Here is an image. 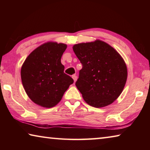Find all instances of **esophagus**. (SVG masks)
Masks as SVG:
<instances>
[{
	"instance_id": "1",
	"label": "esophagus",
	"mask_w": 150,
	"mask_h": 150,
	"mask_svg": "<svg viewBox=\"0 0 150 150\" xmlns=\"http://www.w3.org/2000/svg\"><path fill=\"white\" fill-rule=\"evenodd\" d=\"M72 78L73 79V80H74V82L75 83V82H76V81H77V75H73L72 76Z\"/></svg>"
}]
</instances>
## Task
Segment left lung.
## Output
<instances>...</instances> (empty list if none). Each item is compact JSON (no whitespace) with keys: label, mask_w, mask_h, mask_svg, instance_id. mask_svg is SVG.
<instances>
[{"label":"left lung","mask_w":150,"mask_h":150,"mask_svg":"<svg viewBox=\"0 0 150 150\" xmlns=\"http://www.w3.org/2000/svg\"><path fill=\"white\" fill-rule=\"evenodd\" d=\"M83 65L75 85L88 105L101 108L112 103L122 92L127 67L121 55L100 40L73 47Z\"/></svg>","instance_id":"8db88e82"}]
</instances>
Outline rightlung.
I'll return each mask as SVG.
<instances>
[{
	"label": "right lung",
	"mask_w": 150,
	"mask_h": 150,
	"mask_svg": "<svg viewBox=\"0 0 150 150\" xmlns=\"http://www.w3.org/2000/svg\"><path fill=\"white\" fill-rule=\"evenodd\" d=\"M67 45L47 42L35 49L21 68V79L28 96L34 103L52 108L59 103L73 79L61 63Z\"/></svg>",
	"instance_id": "add662e5"
}]
</instances>
